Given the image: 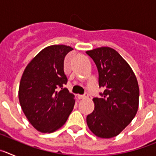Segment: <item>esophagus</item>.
I'll return each instance as SVG.
<instances>
[{
    "label": "esophagus",
    "instance_id": "1",
    "mask_svg": "<svg viewBox=\"0 0 156 156\" xmlns=\"http://www.w3.org/2000/svg\"><path fill=\"white\" fill-rule=\"evenodd\" d=\"M77 97H78V98L79 99H84V98H87L88 97V94H83V95L78 94L77 95Z\"/></svg>",
    "mask_w": 156,
    "mask_h": 156
}]
</instances>
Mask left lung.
Listing matches in <instances>:
<instances>
[{"label": "left lung", "instance_id": "obj_1", "mask_svg": "<svg viewBox=\"0 0 156 156\" xmlns=\"http://www.w3.org/2000/svg\"><path fill=\"white\" fill-rule=\"evenodd\" d=\"M98 71V83L105 89L94 98V109L87 116L90 131L101 138L120 133L137 114L139 87L130 66L115 50L101 47L86 51Z\"/></svg>", "mask_w": 156, "mask_h": 156}]
</instances>
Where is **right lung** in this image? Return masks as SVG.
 I'll use <instances>...</instances> for the list:
<instances>
[{"instance_id": "add662e5", "label": "right lung", "mask_w": 156, "mask_h": 156, "mask_svg": "<svg viewBox=\"0 0 156 156\" xmlns=\"http://www.w3.org/2000/svg\"><path fill=\"white\" fill-rule=\"evenodd\" d=\"M72 50L62 44L47 47L32 59L22 76L19 103L32 126L41 133L62 127L73 109L75 96L64 87L68 80L64 59Z\"/></svg>"}]
</instances>
